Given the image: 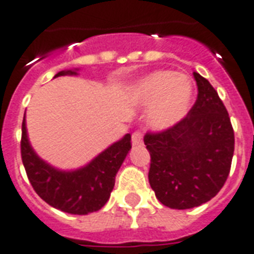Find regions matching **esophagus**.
Wrapping results in <instances>:
<instances>
[{"label": "esophagus", "mask_w": 254, "mask_h": 254, "mask_svg": "<svg viewBox=\"0 0 254 254\" xmlns=\"http://www.w3.org/2000/svg\"><path fill=\"white\" fill-rule=\"evenodd\" d=\"M142 138H143V134H142L141 130H135L131 135V143L134 146L142 145Z\"/></svg>", "instance_id": "1"}]
</instances>
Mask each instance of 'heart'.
I'll return each mask as SVG.
<instances>
[{"label":"heart","mask_w":254,"mask_h":254,"mask_svg":"<svg viewBox=\"0 0 254 254\" xmlns=\"http://www.w3.org/2000/svg\"><path fill=\"white\" fill-rule=\"evenodd\" d=\"M130 96L142 106H152L148 113V123L152 127L166 129L187 115L193 87L185 75L155 71L134 84Z\"/></svg>","instance_id":"obj_1"}]
</instances>
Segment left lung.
I'll use <instances>...</instances> for the list:
<instances>
[{"mask_svg": "<svg viewBox=\"0 0 254 254\" xmlns=\"http://www.w3.org/2000/svg\"><path fill=\"white\" fill-rule=\"evenodd\" d=\"M197 100L179 123L145 134L148 181L171 209H191L215 197L230 175L235 134L222 99L210 82L193 73Z\"/></svg>", "mask_w": 254, "mask_h": 254, "instance_id": "left-lung-1", "label": "left lung"}]
</instances>
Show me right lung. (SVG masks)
<instances>
[{"label":"right lung","mask_w":254,"mask_h":254,"mask_svg":"<svg viewBox=\"0 0 254 254\" xmlns=\"http://www.w3.org/2000/svg\"><path fill=\"white\" fill-rule=\"evenodd\" d=\"M71 74L77 73L65 70L55 77ZM130 148L131 135L127 134L83 168L63 172L55 170L35 154L27 138L24 119L22 123L20 155L31 185L43 201L69 214L84 215L98 211L106 205L115 187L116 174Z\"/></svg>","instance_id":"obj_1"}]
</instances>
